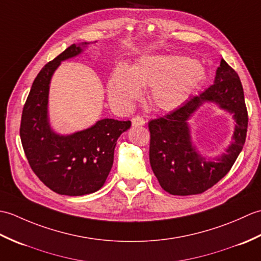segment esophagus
I'll list each match as a JSON object with an SVG mask.
<instances>
[{
	"instance_id": "1",
	"label": "esophagus",
	"mask_w": 261,
	"mask_h": 261,
	"mask_svg": "<svg viewBox=\"0 0 261 261\" xmlns=\"http://www.w3.org/2000/svg\"><path fill=\"white\" fill-rule=\"evenodd\" d=\"M146 124V120L142 118V116L137 115L135 118H132V125L135 126H140V125H145Z\"/></svg>"
}]
</instances>
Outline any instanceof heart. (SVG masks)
Segmentation results:
<instances>
[{
	"instance_id": "b5f03b06",
	"label": "heart",
	"mask_w": 261,
	"mask_h": 261,
	"mask_svg": "<svg viewBox=\"0 0 261 261\" xmlns=\"http://www.w3.org/2000/svg\"><path fill=\"white\" fill-rule=\"evenodd\" d=\"M206 76L204 66L185 56L149 55L131 67L120 64L108 82V95L114 108L129 111L148 87V98L154 108L173 111L186 103Z\"/></svg>"
}]
</instances>
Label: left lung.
Returning <instances> with one entry per match:
<instances>
[{"label":"left lung","instance_id":"1","mask_svg":"<svg viewBox=\"0 0 261 261\" xmlns=\"http://www.w3.org/2000/svg\"><path fill=\"white\" fill-rule=\"evenodd\" d=\"M206 102L232 114L235 120L231 143L215 158L204 156L191 139L189 120ZM247 127L248 113L240 79L222 59L212 86L164 118L149 122V158L160 186L173 195L181 196L208 190L233 166L245 145Z\"/></svg>","mask_w":261,"mask_h":261}]
</instances>
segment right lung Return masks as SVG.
I'll use <instances>...</instances> for the list:
<instances>
[{
  "instance_id": "add662e5",
  "label": "right lung",
  "mask_w": 261,
  "mask_h": 261,
  "mask_svg": "<svg viewBox=\"0 0 261 261\" xmlns=\"http://www.w3.org/2000/svg\"><path fill=\"white\" fill-rule=\"evenodd\" d=\"M91 42L71 45L36 77L22 111L20 137L32 170L60 195L82 196L98 191L112 168L119 137L130 121L102 119L84 130L62 135L49 118V90L62 62L84 53Z\"/></svg>"
}]
</instances>
